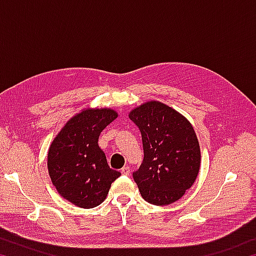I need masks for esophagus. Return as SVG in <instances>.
<instances>
[{
	"label": "esophagus",
	"mask_w": 256,
	"mask_h": 256,
	"mask_svg": "<svg viewBox=\"0 0 256 256\" xmlns=\"http://www.w3.org/2000/svg\"><path fill=\"white\" fill-rule=\"evenodd\" d=\"M130 172H131V170H130V167H123L122 168V170H120V172H122V174L123 175H130Z\"/></svg>",
	"instance_id": "34e87169"
}]
</instances>
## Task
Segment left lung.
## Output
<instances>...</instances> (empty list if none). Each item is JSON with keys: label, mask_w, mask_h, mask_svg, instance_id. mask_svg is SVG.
Listing matches in <instances>:
<instances>
[{"label": "left lung", "mask_w": 256, "mask_h": 256, "mask_svg": "<svg viewBox=\"0 0 256 256\" xmlns=\"http://www.w3.org/2000/svg\"><path fill=\"white\" fill-rule=\"evenodd\" d=\"M128 118L140 130L144 144V162L133 172L142 198L154 206L180 200L200 170V144L193 126L178 112L156 100L134 108Z\"/></svg>", "instance_id": "8db88e82"}]
</instances>
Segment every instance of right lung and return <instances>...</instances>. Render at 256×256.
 <instances>
[{
	"instance_id": "add662e5",
	"label": "right lung",
	"mask_w": 256,
	"mask_h": 256,
	"mask_svg": "<svg viewBox=\"0 0 256 256\" xmlns=\"http://www.w3.org/2000/svg\"><path fill=\"white\" fill-rule=\"evenodd\" d=\"M118 118L110 108L84 110L64 125L52 142L47 168L52 183L66 200L84 209L100 204L118 177L99 148L104 128Z\"/></svg>"
}]
</instances>
